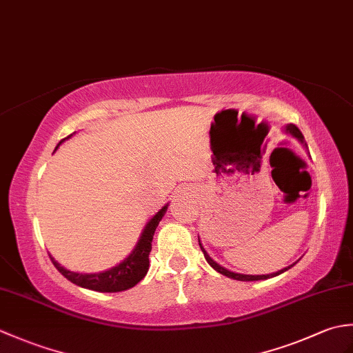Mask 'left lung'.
<instances>
[{
    "mask_svg": "<svg viewBox=\"0 0 353 353\" xmlns=\"http://www.w3.org/2000/svg\"><path fill=\"white\" fill-rule=\"evenodd\" d=\"M283 132L287 133V134H291V137L296 138L305 148H308V145H306V142H305V138H303L302 132L299 130L294 124H287V125H285V127H283ZM199 245H200L201 252H203V254H205V259L208 261V264L211 265V267L215 270V272H219V273L230 277V279H235V281H245V282H249V281H264V279H270V277H274V276H279V274L285 273V272H287V270H290L292 265L297 264V261H296L294 264H291V265H288V267H285V268L279 270V272L270 273V274H243V273H235V272H230V270H228V268L221 267V265L219 264V262H215L211 256H209V253L205 250L203 244L200 243V238H199Z\"/></svg>",
    "mask_w": 353,
    "mask_h": 353,
    "instance_id": "1",
    "label": "left lung"
}]
</instances>
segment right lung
Returning a JSON list of instances; mask_svg holds the SVG:
<instances>
[{
  "label": "right lung",
  "mask_w": 353,
  "mask_h": 353,
  "mask_svg": "<svg viewBox=\"0 0 353 353\" xmlns=\"http://www.w3.org/2000/svg\"><path fill=\"white\" fill-rule=\"evenodd\" d=\"M71 137L72 134H70V137H66L65 139L59 142L54 148V152ZM167 209H168V203L162 209H159V211H157L152 219L147 221L145 228L141 232V236L138 239L137 245H134V249L129 253V256L124 258L115 267L104 270V272H100V273H77V272H71V270H66L50 254L51 262L54 264V267L59 270V272L66 277V279L79 285L81 288L100 291V292H118V291L129 290L144 279L148 272V265H150L148 254L152 252V241H153L154 230L157 228V224H159V221L162 220L165 212H167Z\"/></svg>",
  "instance_id": "obj_1"
}]
</instances>
